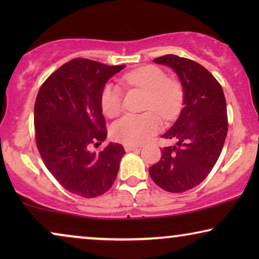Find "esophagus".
I'll use <instances>...</instances> for the list:
<instances>
[{"mask_svg":"<svg viewBox=\"0 0 259 259\" xmlns=\"http://www.w3.org/2000/svg\"><path fill=\"white\" fill-rule=\"evenodd\" d=\"M125 151L126 152H132V151H137V150H140L139 146H134V145H127L125 144Z\"/></svg>","mask_w":259,"mask_h":259,"instance_id":"esophagus-1","label":"esophagus"}]
</instances>
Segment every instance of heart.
<instances>
[{"instance_id":"heart-1","label":"heart","mask_w":259,"mask_h":259,"mask_svg":"<svg viewBox=\"0 0 259 259\" xmlns=\"http://www.w3.org/2000/svg\"><path fill=\"white\" fill-rule=\"evenodd\" d=\"M122 83L138 87L148 93L147 109H153L161 118L171 119L182 105V88L176 81L168 80L166 73L155 66H145L125 74ZM104 113L114 118L122 111V94L114 83H107L100 95ZM154 112L127 114L113 123L111 133L116 141L127 145H141L160 130V119Z\"/></svg>"}]
</instances>
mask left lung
I'll return each mask as SVG.
<instances>
[{"mask_svg":"<svg viewBox=\"0 0 259 259\" xmlns=\"http://www.w3.org/2000/svg\"><path fill=\"white\" fill-rule=\"evenodd\" d=\"M175 70L183 88V108L165 139L176 145L162 148L151 166V178L172 193L189 191L203 182L217 162L228 134L226 101L222 86L206 68L177 55L154 59Z\"/></svg>","mask_w":259,"mask_h":259,"instance_id":"obj_1","label":"left lung"}]
</instances>
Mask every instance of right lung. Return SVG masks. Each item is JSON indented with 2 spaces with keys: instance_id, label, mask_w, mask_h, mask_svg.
I'll use <instances>...</instances> for the list:
<instances>
[{
  "instance_id": "1",
  "label": "right lung",
  "mask_w": 259,
  "mask_h": 259,
  "mask_svg": "<svg viewBox=\"0 0 259 259\" xmlns=\"http://www.w3.org/2000/svg\"><path fill=\"white\" fill-rule=\"evenodd\" d=\"M125 67L74 59L55 70L37 93L34 126L38 152L60 185L76 196H101L118 175L125 154L121 145L109 143L98 153L91 147L107 137L101 92Z\"/></svg>"
}]
</instances>
